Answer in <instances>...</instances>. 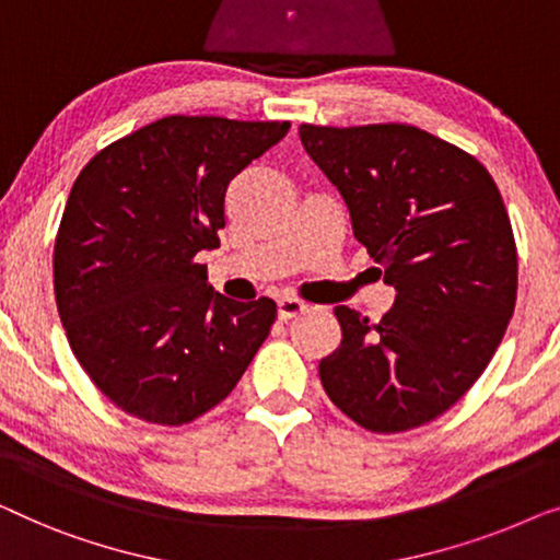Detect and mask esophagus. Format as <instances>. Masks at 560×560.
Instances as JSON below:
<instances>
[{
  "label": "esophagus",
  "mask_w": 560,
  "mask_h": 560,
  "mask_svg": "<svg viewBox=\"0 0 560 560\" xmlns=\"http://www.w3.org/2000/svg\"><path fill=\"white\" fill-rule=\"evenodd\" d=\"M277 310H279V319L287 322V319H294L302 312H306V304L302 302V299H296V296H281L279 304H277Z\"/></svg>",
  "instance_id": "34e87169"
}]
</instances>
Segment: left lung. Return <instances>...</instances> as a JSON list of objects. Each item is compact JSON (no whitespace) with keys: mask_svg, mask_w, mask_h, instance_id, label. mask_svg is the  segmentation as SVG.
<instances>
[{"mask_svg":"<svg viewBox=\"0 0 560 560\" xmlns=\"http://www.w3.org/2000/svg\"><path fill=\"white\" fill-rule=\"evenodd\" d=\"M299 137L396 287L377 322L335 306L342 342L319 362L322 385L373 434L419 429L477 383L515 312L505 202L482 162L411 124H302Z\"/></svg>","mask_w":560,"mask_h":560,"instance_id":"8db88e82","label":"left lung"}]
</instances>
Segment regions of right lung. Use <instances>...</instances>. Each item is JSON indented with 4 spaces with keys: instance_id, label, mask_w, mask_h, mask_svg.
I'll return each mask as SVG.
<instances>
[{
    "instance_id": "add662e5",
    "label": "right lung",
    "mask_w": 560,
    "mask_h": 560,
    "mask_svg": "<svg viewBox=\"0 0 560 560\" xmlns=\"http://www.w3.org/2000/svg\"><path fill=\"white\" fill-rule=\"evenodd\" d=\"M289 126L164 116L101 149L73 183L55 235V304L85 375L133 419H200L269 337L273 299L212 294L195 256L220 246L233 177Z\"/></svg>"
}]
</instances>
